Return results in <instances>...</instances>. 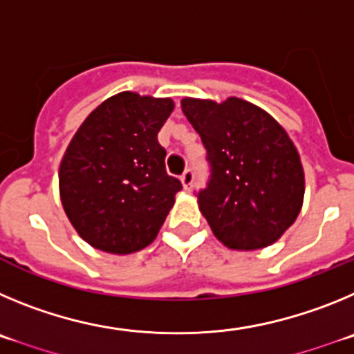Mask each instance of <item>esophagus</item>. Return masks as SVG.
Wrapping results in <instances>:
<instances>
[{"label": "esophagus", "instance_id": "1", "mask_svg": "<svg viewBox=\"0 0 354 354\" xmlns=\"http://www.w3.org/2000/svg\"><path fill=\"white\" fill-rule=\"evenodd\" d=\"M181 185H183L185 190H190L192 189V183H194V173L192 169H187L183 174H181Z\"/></svg>", "mask_w": 354, "mask_h": 354}]
</instances>
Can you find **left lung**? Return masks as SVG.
<instances>
[{
	"label": "left lung",
	"instance_id": "left-lung-1",
	"mask_svg": "<svg viewBox=\"0 0 354 354\" xmlns=\"http://www.w3.org/2000/svg\"><path fill=\"white\" fill-rule=\"evenodd\" d=\"M201 136L209 181L197 203L216 240L234 250L275 243L304 205L300 153L275 118L236 97L181 100Z\"/></svg>",
	"mask_w": 354,
	"mask_h": 354
}]
</instances>
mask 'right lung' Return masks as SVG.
Returning <instances> with one entry per match:
<instances>
[{"instance_id":"right-lung-1","label":"right lung","mask_w":354,"mask_h":354,"mask_svg":"<svg viewBox=\"0 0 354 354\" xmlns=\"http://www.w3.org/2000/svg\"><path fill=\"white\" fill-rule=\"evenodd\" d=\"M171 98L122 91L88 114L59 164V197L79 236L109 254L138 252L157 238L181 190L165 171L158 132Z\"/></svg>"}]
</instances>
